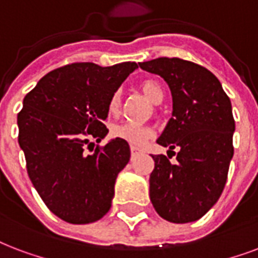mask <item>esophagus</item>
<instances>
[{
	"label": "esophagus",
	"instance_id": "esophagus-1",
	"mask_svg": "<svg viewBox=\"0 0 258 258\" xmlns=\"http://www.w3.org/2000/svg\"><path fill=\"white\" fill-rule=\"evenodd\" d=\"M138 153H141V149L137 146H131V154L135 155V154H138Z\"/></svg>",
	"mask_w": 258,
	"mask_h": 258
}]
</instances>
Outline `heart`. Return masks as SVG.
<instances>
[{"label": "heart", "instance_id": "1", "mask_svg": "<svg viewBox=\"0 0 258 258\" xmlns=\"http://www.w3.org/2000/svg\"><path fill=\"white\" fill-rule=\"evenodd\" d=\"M142 90L154 104H160L164 100V89L158 82L145 81L142 84ZM119 103H120V94L119 92H116L112 94L111 100H109V105H108L109 111L115 112L119 107ZM112 135L115 138H120L131 145L139 146V145H143L153 135V131L147 125L138 124V123H123V124L113 127Z\"/></svg>", "mask_w": 258, "mask_h": 258}]
</instances>
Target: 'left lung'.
Here are the masks:
<instances>
[{"label":"left lung","instance_id":"left-lung-1","mask_svg":"<svg viewBox=\"0 0 258 258\" xmlns=\"http://www.w3.org/2000/svg\"><path fill=\"white\" fill-rule=\"evenodd\" d=\"M139 68L170 88L172 117L157 143L180 150L176 164L164 154L151 155V203L169 222L198 221L221 198L227 180L235 131L230 98L210 70L189 60L158 58Z\"/></svg>","mask_w":258,"mask_h":258}]
</instances>
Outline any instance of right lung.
I'll use <instances>...</instances> for the list:
<instances>
[{
  "label": "right lung",
  "instance_id": "obj_1",
  "mask_svg": "<svg viewBox=\"0 0 258 258\" xmlns=\"http://www.w3.org/2000/svg\"><path fill=\"white\" fill-rule=\"evenodd\" d=\"M135 69V62L68 64L46 74L24 97L17 125L27 172L50 211L64 222L92 223L111 208L116 177L131 155L128 143L115 138L90 154L86 147L108 134L109 100Z\"/></svg>",
  "mask_w": 258,
  "mask_h": 258
}]
</instances>
